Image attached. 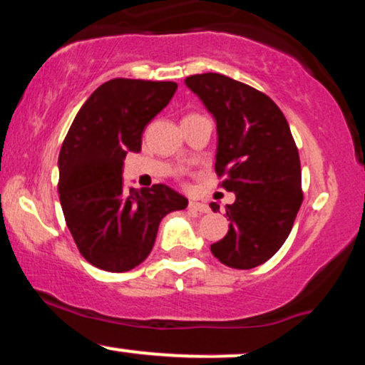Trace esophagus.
Segmentation results:
<instances>
[{"label":"esophagus","mask_w":365,"mask_h":365,"mask_svg":"<svg viewBox=\"0 0 365 365\" xmlns=\"http://www.w3.org/2000/svg\"><path fill=\"white\" fill-rule=\"evenodd\" d=\"M188 209H190V211H197V212H207L209 211V207L206 206V204L195 202V200H190V202H188Z\"/></svg>","instance_id":"34e87169"}]
</instances>
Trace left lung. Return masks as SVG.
Wrapping results in <instances>:
<instances>
[{
	"mask_svg": "<svg viewBox=\"0 0 365 365\" xmlns=\"http://www.w3.org/2000/svg\"><path fill=\"white\" fill-rule=\"evenodd\" d=\"M185 86L216 121V173L235 194L228 233L211 252L225 266L252 269L278 252L302 204L295 140L282 110L254 87L221 73L192 75Z\"/></svg>",
	"mask_w": 365,
	"mask_h": 365,
	"instance_id": "8db88e82",
	"label": "left lung"
}]
</instances>
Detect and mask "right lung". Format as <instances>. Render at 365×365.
<instances>
[{
	"mask_svg": "<svg viewBox=\"0 0 365 365\" xmlns=\"http://www.w3.org/2000/svg\"><path fill=\"white\" fill-rule=\"evenodd\" d=\"M175 82L113 78L89 96L63 140L60 202L66 226L87 262L125 273L144 261L168 212L188 200L173 188L123 185V161L139 153L145 125L168 106Z\"/></svg>",
	"mask_w": 365,
	"mask_h": 365,
	"instance_id": "obj_1",
	"label": "right lung"
}]
</instances>
